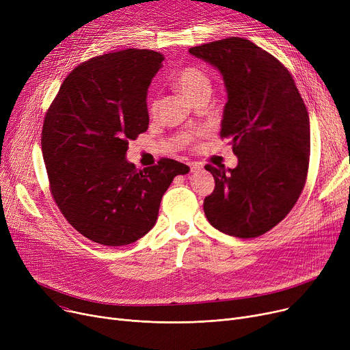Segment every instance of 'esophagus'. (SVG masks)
Segmentation results:
<instances>
[{"mask_svg":"<svg viewBox=\"0 0 350 350\" xmlns=\"http://www.w3.org/2000/svg\"><path fill=\"white\" fill-rule=\"evenodd\" d=\"M189 167H190V172H191V173H196V172H198V170L201 169V165L197 164V163H190Z\"/></svg>","mask_w":350,"mask_h":350,"instance_id":"1","label":"esophagus"}]
</instances>
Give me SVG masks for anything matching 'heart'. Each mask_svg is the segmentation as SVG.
Here are the masks:
<instances>
[{
	"label": "heart",
	"instance_id": "obj_1",
	"mask_svg": "<svg viewBox=\"0 0 350 350\" xmlns=\"http://www.w3.org/2000/svg\"><path fill=\"white\" fill-rule=\"evenodd\" d=\"M176 89L181 95H185L190 102L198 98L210 96L211 94V79L207 73L194 65L181 68L173 79ZM159 109V99L153 98L149 103V110L152 115H156Z\"/></svg>",
	"mask_w": 350,
	"mask_h": 350
}]
</instances>
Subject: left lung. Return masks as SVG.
Listing matches in <instances>:
<instances>
[{
    "label": "left lung",
    "mask_w": 350,
    "mask_h": 350,
    "mask_svg": "<svg viewBox=\"0 0 350 350\" xmlns=\"http://www.w3.org/2000/svg\"><path fill=\"white\" fill-rule=\"evenodd\" d=\"M189 52L221 72L228 100L219 136L238 157L235 169L206 165L215 187L204 214L224 234L260 237L288 215L306 183V106L289 70L248 40L230 36Z\"/></svg>",
    "instance_id": "obj_1"
}]
</instances>
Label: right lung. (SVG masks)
I'll return each mask as SVG.
<instances>
[{
  "mask_svg": "<svg viewBox=\"0 0 350 350\" xmlns=\"http://www.w3.org/2000/svg\"><path fill=\"white\" fill-rule=\"evenodd\" d=\"M164 57L149 49L103 53L73 69L45 115L41 146L49 190L66 221L102 245L137 241L189 165L160 159L143 170L126 160L149 127L147 88Z\"/></svg>",
  "mask_w": 350,
  "mask_h": 350,
  "instance_id": "right-lung-1",
  "label": "right lung"
}]
</instances>
